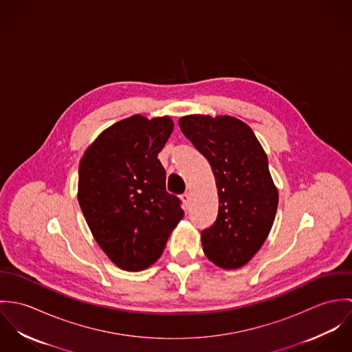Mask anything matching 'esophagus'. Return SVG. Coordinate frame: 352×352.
I'll list each match as a JSON object with an SVG mask.
<instances>
[{"instance_id":"esophagus-1","label":"esophagus","mask_w":352,"mask_h":352,"mask_svg":"<svg viewBox=\"0 0 352 352\" xmlns=\"http://www.w3.org/2000/svg\"><path fill=\"white\" fill-rule=\"evenodd\" d=\"M182 201H183V203H184V206L186 207H188V204H190V201H191V197H190V194H183L182 195Z\"/></svg>"}]
</instances>
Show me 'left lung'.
Here are the masks:
<instances>
[{"instance_id":"left-lung-1","label":"left lung","mask_w":352,"mask_h":352,"mask_svg":"<svg viewBox=\"0 0 352 352\" xmlns=\"http://www.w3.org/2000/svg\"><path fill=\"white\" fill-rule=\"evenodd\" d=\"M179 126L210 162L218 191V217L201 232L203 252L219 268H241L264 244L278 208L267 154L251 127L230 115H186Z\"/></svg>"}]
</instances>
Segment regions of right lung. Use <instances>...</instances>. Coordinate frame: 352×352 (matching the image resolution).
Wrapping results in <instances>:
<instances>
[{"label": "right lung", "instance_id": "right-lung-1", "mask_svg": "<svg viewBox=\"0 0 352 352\" xmlns=\"http://www.w3.org/2000/svg\"><path fill=\"white\" fill-rule=\"evenodd\" d=\"M173 126L169 116L133 115L101 131L81 157L77 199L96 243L120 270L153 265L184 215L157 158Z\"/></svg>", "mask_w": 352, "mask_h": 352}]
</instances>
